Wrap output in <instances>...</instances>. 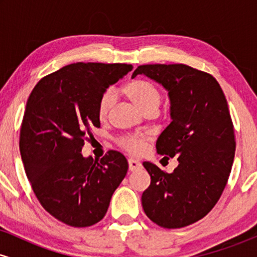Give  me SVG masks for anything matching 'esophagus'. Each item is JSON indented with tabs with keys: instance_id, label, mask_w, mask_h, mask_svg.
<instances>
[{
	"instance_id": "1",
	"label": "esophagus",
	"mask_w": 257,
	"mask_h": 257,
	"mask_svg": "<svg viewBox=\"0 0 257 257\" xmlns=\"http://www.w3.org/2000/svg\"><path fill=\"white\" fill-rule=\"evenodd\" d=\"M128 164H129V170H131V172H135V170L140 169L141 168V163L135 158H129Z\"/></svg>"
}]
</instances>
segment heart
<instances>
[{
    "mask_svg": "<svg viewBox=\"0 0 257 257\" xmlns=\"http://www.w3.org/2000/svg\"><path fill=\"white\" fill-rule=\"evenodd\" d=\"M122 91L129 100H132L140 110L144 112L157 111L162 102V91L156 84L147 79L137 78L129 81L123 85ZM114 102V95L111 90H106L101 94L96 113L100 120L107 118ZM147 138L140 134H124L117 139V144L131 153H140L145 149Z\"/></svg>",
    "mask_w": 257,
    "mask_h": 257,
    "instance_id": "1",
    "label": "heart"
}]
</instances>
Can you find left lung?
Listing matches in <instances>:
<instances>
[{
  "instance_id": "1",
  "label": "left lung",
  "mask_w": 257,
  "mask_h": 257,
  "mask_svg": "<svg viewBox=\"0 0 257 257\" xmlns=\"http://www.w3.org/2000/svg\"><path fill=\"white\" fill-rule=\"evenodd\" d=\"M146 75L169 91L172 123L156 149L176 157L172 174L144 162L151 184L141 203L150 220L164 228L197 222L214 208L225 190L235 151L234 128L219 82L210 73L184 64L140 65Z\"/></svg>"
}]
</instances>
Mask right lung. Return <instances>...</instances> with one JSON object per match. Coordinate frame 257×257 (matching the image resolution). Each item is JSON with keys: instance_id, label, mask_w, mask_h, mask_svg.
I'll list each match as a JSON object with an SVG mask.
<instances>
[{"instance_id": "add662e5", "label": "right lung", "mask_w": 257, "mask_h": 257, "mask_svg": "<svg viewBox=\"0 0 257 257\" xmlns=\"http://www.w3.org/2000/svg\"><path fill=\"white\" fill-rule=\"evenodd\" d=\"M132 69L129 64L67 65L41 78L29 96L19 138L25 173L44 210L65 225L99 222L128 172L118 151L110 150L99 161L81 151L91 128H100L101 94Z\"/></svg>"}]
</instances>
